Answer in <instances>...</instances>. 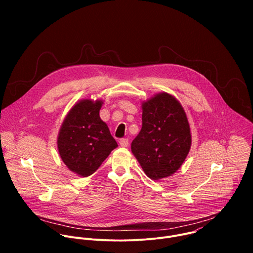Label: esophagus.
I'll return each mask as SVG.
<instances>
[{"instance_id":"34e87169","label":"esophagus","mask_w":253,"mask_h":253,"mask_svg":"<svg viewBox=\"0 0 253 253\" xmlns=\"http://www.w3.org/2000/svg\"><path fill=\"white\" fill-rule=\"evenodd\" d=\"M119 143L122 147H127L129 145V140L127 138H122V139H120Z\"/></svg>"}]
</instances>
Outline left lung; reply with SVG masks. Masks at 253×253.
Masks as SVG:
<instances>
[{"instance_id":"1","label":"left lung","mask_w":253,"mask_h":253,"mask_svg":"<svg viewBox=\"0 0 253 253\" xmlns=\"http://www.w3.org/2000/svg\"><path fill=\"white\" fill-rule=\"evenodd\" d=\"M142 110V128L131 150L145 174L159 180L184 162L191 146L190 127L181 104L168 93L144 102Z\"/></svg>"}]
</instances>
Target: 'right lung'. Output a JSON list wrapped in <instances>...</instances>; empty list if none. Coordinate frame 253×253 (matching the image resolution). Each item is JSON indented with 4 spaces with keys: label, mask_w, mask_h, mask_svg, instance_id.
I'll return each mask as SVG.
<instances>
[{
    "label": "right lung",
    "mask_w": 253,
    "mask_h": 253,
    "mask_svg": "<svg viewBox=\"0 0 253 253\" xmlns=\"http://www.w3.org/2000/svg\"><path fill=\"white\" fill-rule=\"evenodd\" d=\"M102 101L85 99L75 104L66 116L58 136L63 162L74 173L93 174L118 144L100 118Z\"/></svg>",
    "instance_id": "1"
}]
</instances>
